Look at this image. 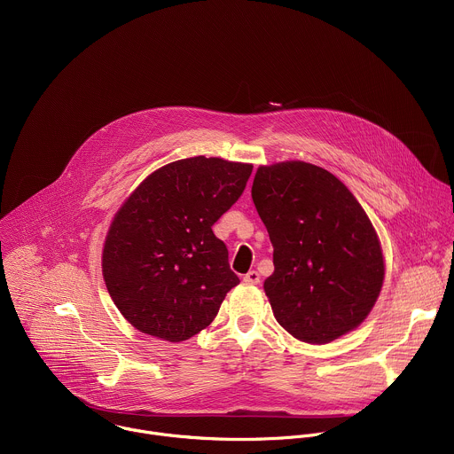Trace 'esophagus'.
Wrapping results in <instances>:
<instances>
[{
    "mask_svg": "<svg viewBox=\"0 0 454 454\" xmlns=\"http://www.w3.org/2000/svg\"><path fill=\"white\" fill-rule=\"evenodd\" d=\"M243 280L247 284H259L261 282V275L255 270H250L247 275H243Z\"/></svg>",
    "mask_w": 454,
    "mask_h": 454,
    "instance_id": "esophagus-1",
    "label": "esophagus"
}]
</instances>
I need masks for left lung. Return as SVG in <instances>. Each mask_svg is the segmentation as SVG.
Instances as JSON below:
<instances>
[{"instance_id":"obj_1","label":"left lung","mask_w":454,"mask_h":454,"mask_svg":"<svg viewBox=\"0 0 454 454\" xmlns=\"http://www.w3.org/2000/svg\"><path fill=\"white\" fill-rule=\"evenodd\" d=\"M252 199L273 245L264 291L280 326L310 344L355 330L381 291L385 264L353 193L321 167L284 161L257 168Z\"/></svg>"}]
</instances>
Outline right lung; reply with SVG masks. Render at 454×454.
Returning <instances> with one entry per match:
<instances>
[{
	"mask_svg": "<svg viewBox=\"0 0 454 454\" xmlns=\"http://www.w3.org/2000/svg\"><path fill=\"white\" fill-rule=\"evenodd\" d=\"M252 165L195 156L153 172L117 211L103 277L140 332L181 342L216 317L239 284L215 222L241 197Z\"/></svg>",
	"mask_w": 454,
	"mask_h": 454,
	"instance_id": "add662e5",
	"label": "right lung"
}]
</instances>
